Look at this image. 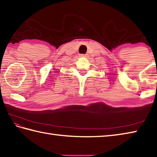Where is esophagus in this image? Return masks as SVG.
Instances as JSON below:
<instances>
[{
	"label": "esophagus",
	"mask_w": 157,
	"mask_h": 157,
	"mask_svg": "<svg viewBox=\"0 0 157 157\" xmlns=\"http://www.w3.org/2000/svg\"><path fill=\"white\" fill-rule=\"evenodd\" d=\"M82 56H84V57H88V54H81Z\"/></svg>",
	"instance_id": "obj_1"
}]
</instances>
